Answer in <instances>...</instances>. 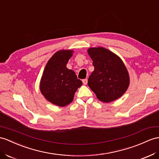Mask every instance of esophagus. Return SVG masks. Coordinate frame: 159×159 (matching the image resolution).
I'll list each match as a JSON object with an SVG mask.
<instances>
[{"label": "esophagus", "mask_w": 159, "mask_h": 159, "mask_svg": "<svg viewBox=\"0 0 159 159\" xmlns=\"http://www.w3.org/2000/svg\"><path fill=\"white\" fill-rule=\"evenodd\" d=\"M82 82H83V84H84V85H86L87 83H88V80H87V79L83 80H82Z\"/></svg>", "instance_id": "34e87169"}]
</instances>
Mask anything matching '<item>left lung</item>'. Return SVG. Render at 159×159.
Segmentation results:
<instances>
[{
  "instance_id": "left-lung-1",
  "label": "left lung",
  "mask_w": 159,
  "mask_h": 159,
  "mask_svg": "<svg viewBox=\"0 0 159 159\" xmlns=\"http://www.w3.org/2000/svg\"><path fill=\"white\" fill-rule=\"evenodd\" d=\"M88 53L94 67L88 85L97 98L107 103L121 97L129 85V73L122 60L102 47L90 48Z\"/></svg>"
}]
</instances>
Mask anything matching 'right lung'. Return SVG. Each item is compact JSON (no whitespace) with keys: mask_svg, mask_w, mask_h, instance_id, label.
I'll return each mask as SVG.
<instances>
[{"mask_svg":"<svg viewBox=\"0 0 159 159\" xmlns=\"http://www.w3.org/2000/svg\"><path fill=\"white\" fill-rule=\"evenodd\" d=\"M73 53V50H62L54 54L46 64L40 80L42 94L50 102L59 107L71 103L77 88L82 85L75 73L66 67Z\"/></svg>","mask_w":159,"mask_h":159,"instance_id":"obj_1","label":"right lung"}]
</instances>
